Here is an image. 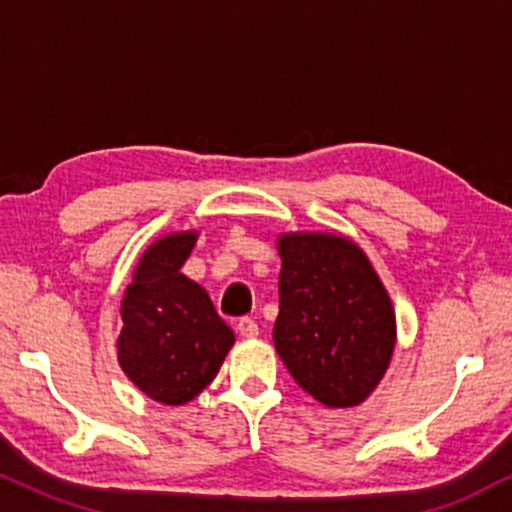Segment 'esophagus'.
<instances>
[{
    "label": "esophagus",
    "mask_w": 512,
    "mask_h": 512,
    "mask_svg": "<svg viewBox=\"0 0 512 512\" xmlns=\"http://www.w3.org/2000/svg\"><path fill=\"white\" fill-rule=\"evenodd\" d=\"M238 332H241V337L245 339H255L260 335V327H257V323L252 318H241L238 320Z\"/></svg>",
    "instance_id": "esophagus-1"
}]
</instances>
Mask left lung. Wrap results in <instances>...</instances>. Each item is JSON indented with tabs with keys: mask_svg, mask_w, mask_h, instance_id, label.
Masks as SVG:
<instances>
[{
	"mask_svg": "<svg viewBox=\"0 0 512 512\" xmlns=\"http://www.w3.org/2000/svg\"><path fill=\"white\" fill-rule=\"evenodd\" d=\"M274 346L292 379L330 410L370 398L391 365L395 311L363 248L330 231H288Z\"/></svg>",
	"mask_w": 512,
	"mask_h": 512,
	"instance_id": "left-lung-1",
	"label": "left lung"
}]
</instances>
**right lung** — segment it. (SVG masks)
<instances>
[{
    "label": "right lung",
    "instance_id": "1",
    "mask_svg": "<svg viewBox=\"0 0 512 512\" xmlns=\"http://www.w3.org/2000/svg\"><path fill=\"white\" fill-rule=\"evenodd\" d=\"M199 229L159 236L142 252L121 299V370L147 398L187 405L217 377L236 337L206 288L182 274Z\"/></svg>",
    "mask_w": 512,
    "mask_h": 512
}]
</instances>
